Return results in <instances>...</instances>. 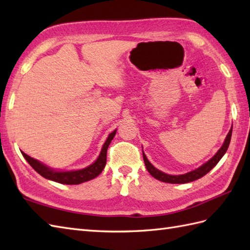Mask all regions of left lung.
<instances>
[{
  "label": "left lung",
  "mask_w": 250,
  "mask_h": 250,
  "mask_svg": "<svg viewBox=\"0 0 250 250\" xmlns=\"http://www.w3.org/2000/svg\"><path fill=\"white\" fill-rule=\"evenodd\" d=\"M231 136H232V129L229 131V133H228L224 145H222V147L218 150V152H217L209 161H207L205 164H203V166L200 167L199 168L194 169V171H191V172H189L187 174H184V175H168V174L163 173L161 171H159V169H157L149 161H148V159L146 158L144 152H143V158H144V162H145L147 171L150 173L152 177H155L156 179L160 180V182L169 183V184L190 183V182H193V180L203 177L204 175L208 173L210 169L220 161V159L224 157L226 151L228 150V147H229V145H230Z\"/></svg>",
  "instance_id": "1"
}]
</instances>
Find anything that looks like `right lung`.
Wrapping results in <instances>:
<instances>
[{"mask_svg": "<svg viewBox=\"0 0 250 250\" xmlns=\"http://www.w3.org/2000/svg\"><path fill=\"white\" fill-rule=\"evenodd\" d=\"M116 134V131L111 132L109 136L107 137V140L104 143L102 150H101V153L99 158L97 159V161L92 163L91 166H89L86 168L79 169V171H72V172H56L52 171L49 167H45L44 164L40 163L37 160H34L33 158L29 157L28 155H25L24 152L21 151L22 156L26 161L29 162L30 166L33 167L35 171L39 173L42 176L54 180V182L60 183V184H65V185H78L84 182H88L90 179H93L101 174V172L103 171V168L105 167L106 164V155H107V148L110 144L111 140L114 139V136Z\"/></svg>", "mask_w": 250, "mask_h": 250, "instance_id": "add662e5", "label": "right lung"}]
</instances>
